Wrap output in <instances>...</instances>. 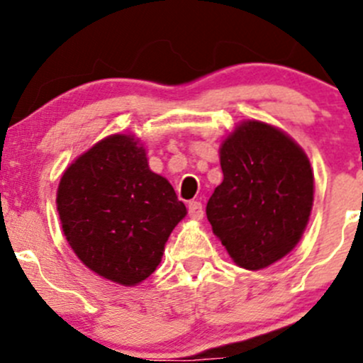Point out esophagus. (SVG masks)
Masks as SVG:
<instances>
[{
	"label": "esophagus",
	"instance_id": "34e87169",
	"mask_svg": "<svg viewBox=\"0 0 363 363\" xmlns=\"http://www.w3.org/2000/svg\"><path fill=\"white\" fill-rule=\"evenodd\" d=\"M188 212H189V218L195 219V221H200V219L203 218V207H202V203L195 202V200H193V202H189V205H188Z\"/></svg>",
	"mask_w": 363,
	"mask_h": 363
}]
</instances>
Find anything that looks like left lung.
Wrapping results in <instances>:
<instances>
[{
    "mask_svg": "<svg viewBox=\"0 0 363 363\" xmlns=\"http://www.w3.org/2000/svg\"><path fill=\"white\" fill-rule=\"evenodd\" d=\"M223 182L207 202V219L235 265L262 270L302 239L314 200L303 149L279 128L242 121L219 147Z\"/></svg>",
    "mask_w": 363,
    "mask_h": 363,
    "instance_id": "obj_1",
    "label": "left lung"
}]
</instances>
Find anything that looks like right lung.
<instances>
[{"mask_svg":"<svg viewBox=\"0 0 363 363\" xmlns=\"http://www.w3.org/2000/svg\"><path fill=\"white\" fill-rule=\"evenodd\" d=\"M56 205L77 258L121 286H137L158 269L172 230L188 214L128 133L108 135L69 163Z\"/></svg>","mask_w":363,"mask_h":363,"instance_id":"1","label":"right lung"}]
</instances>
